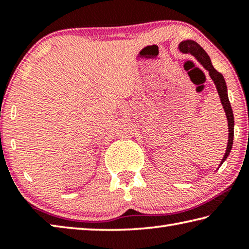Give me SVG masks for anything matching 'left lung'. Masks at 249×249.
<instances>
[{"label": "left lung", "mask_w": 249, "mask_h": 249, "mask_svg": "<svg viewBox=\"0 0 249 249\" xmlns=\"http://www.w3.org/2000/svg\"><path fill=\"white\" fill-rule=\"evenodd\" d=\"M179 48L181 52L190 53L191 54H193V56L197 59V61H199L200 64L209 71L210 77L212 78V80L216 86L218 95H220L221 102H222L223 107H224L225 114L227 117V122H229V142H227V148H226L224 157H223L221 161V165H222V163L225 161L227 156H229L231 153V146H233V138H234V116H233V111H231V107L229 96H227V87H226L224 77H223L222 73L218 72L216 69H214L209 54L206 53L205 50L202 48L199 44L196 43V41L193 40L182 41V43L180 44Z\"/></svg>", "instance_id": "left-lung-1"}]
</instances>
